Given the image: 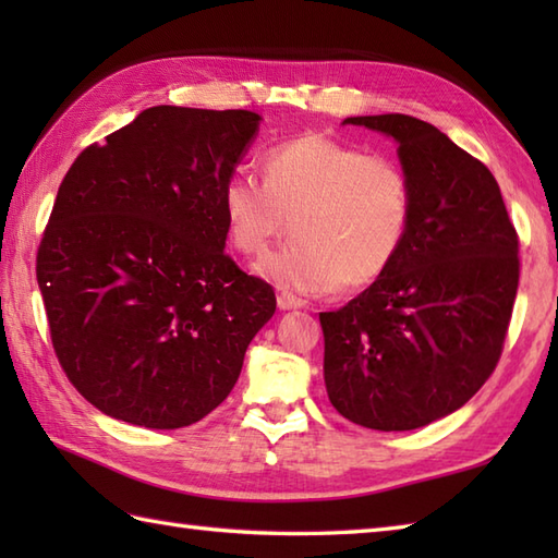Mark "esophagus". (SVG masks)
Returning a JSON list of instances; mask_svg holds the SVG:
<instances>
[{"label":"esophagus","mask_w":558,"mask_h":558,"mask_svg":"<svg viewBox=\"0 0 558 558\" xmlns=\"http://www.w3.org/2000/svg\"><path fill=\"white\" fill-rule=\"evenodd\" d=\"M278 306L282 312H290V310H302L304 302L292 292H278Z\"/></svg>","instance_id":"obj_1"}]
</instances>
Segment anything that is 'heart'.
Listing matches in <instances>:
<instances>
[{
	"label": "heart",
	"instance_id": "1",
	"mask_svg": "<svg viewBox=\"0 0 558 558\" xmlns=\"http://www.w3.org/2000/svg\"><path fill=\"white\" fill-rule=\"evenodd\" d=\"M222 216L246 256H264L290 220L294 240L256 264L276 286L304 294L364 288L405 242L412 182L393 158L304 134L266 153L264 182L232 174L222 186Z\"/></svg>",
	"mask_w": 558,
	"mask_h": 558
}]
</instances>
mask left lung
I'll return each instance as SVG.
<instances>
[{
	"label": "left lung",
	"mask_w": 558,
	"mask_h": 558,
	"mask_svg": "<svg viewBox=\"0 0 558 558\" xmlns=\"http://www.w3.org/2000/svg\"><path fill=\"white\" fill-rule=\"evenodd\" d=\"M398 141L412 220L393 264L322 312L324 378L342 417L420 429L477 393L504 352L520 278L518 232L487 165L410 114L348 117Z\"/></svg>",
	"instance_id": "1"
}]
</instances>
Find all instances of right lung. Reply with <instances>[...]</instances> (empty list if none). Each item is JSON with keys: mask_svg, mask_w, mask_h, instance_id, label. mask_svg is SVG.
<instances>
[{"mask_svg": "<svg viewBox=\"0 0 558 558\" xmlns=\"http://www.w3.org/2000/svg\"><path fill=\"white\" fill-rule=\"evenodd\" d=\"M260 117L158 105L59 184L38 286L59 364L90 405L148 429L230 396L276 292L225 254L222 186Z\"/></svg>", "mask_w": 558, "mask_h": 558, "instance_id": "1", "label": "right lung"}]
</instances>
